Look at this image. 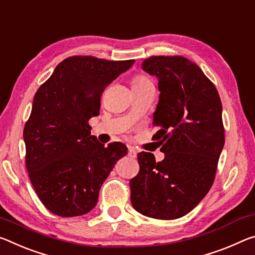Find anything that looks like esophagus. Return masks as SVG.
Returning <instances> with one entry per match:
<instances>
[{"label": "esophagus", "mask_w": 255, "mask_h": 255, "mask_svg": "<svg viewBox=\"0 0 255 255\" xmlns=\"http://www.w3.org/2000/svg\"><path fill=\"white\" fill-rule=\"evenodd\" d=\"M128 156L131 157V159L136 157V151L132 147H128Z\"/></svg>", "instance_id": "1"}]
</instances>
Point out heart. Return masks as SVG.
I'll use <instances>...</instances> for the list:
<instances>
[{
	"label": "heart",
	"mask_w": 255,
	"mask_h": 255,
	"mask_svg": "<svg viewBox=\"0 0 255 255\" xmlns=\"http://www.w3.org/2000/svg\"><path fill=\"white\" fill-rule=\"evenodd\" d=\"M147 83H151V80L144 75H136L134 78H132V86H139V85H144Z\"/></svg>",
	"instance_id": "heart-1"
}]
</instances>
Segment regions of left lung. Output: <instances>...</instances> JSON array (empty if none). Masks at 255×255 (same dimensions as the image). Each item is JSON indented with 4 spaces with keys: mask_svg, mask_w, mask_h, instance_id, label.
<instances>
[{
    "mask_svg": "<svg viewBox=\"0 0 255 255\" xmlns=\"http://www.w3.org/2000/svg\"><path fill=\"white\" fill-rule=\"evenodd\" d=\"M142 68L159 80L153 139L162 144L164 159L137 154L139 172L129 183L130 201L144 216L172 220L191 212L215 181L225 144L222 106L215 85L184 56H151Z\"/></svg>",
    "mask_w": 255,
    "mask_h": 255,
    "instance_id": "1",
    "label": "left lung"
}]
</instances>
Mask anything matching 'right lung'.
<instances>
[{
    "instance_id": "obj_1",
    "label": "right lung",
    "mask_w": 255,
    "mask_h": 255,
    "mask_svg": "<svg viewBox=\"0 0 255 255\" xmlns=\"http://www.w3.org/2000/svg\"><path fill=\"white\" fill-rule=\"evenodd\" d=\"M132 63L70 56L36 92L23 128L26 168L39 200L54 215L90 212L103 181L127 154L120 142L101 144L91 135L88 120L99 116L106 87Z\"/></svg>"
}]
</instances>
